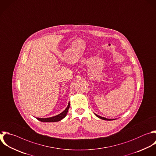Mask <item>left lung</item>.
I'll use <instances>...</instances> for the list:
<instances>
[{
  "label": "left lung",
  "instance_id": "8db88e82",
  "mask_svg": "<svg viewBox=\"0 0 156 156\" xmlns=\"http://www.w3.org/2000/svg\"><path fill=\"white\" fill-rule=\"evenodd\" d=\"M94 115L97 116V117H98L99 118H100V119H104V120H107V121H111V120H114V119H108V118H104V117H102V116H99V115H98L97 114H96V113H94Z\"/></svg>",
  "mask_w": 156,
  "mask_h": 156
}]
</instances>
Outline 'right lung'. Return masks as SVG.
Wrapping results in <instances>:
<instances>
[{
	"label": "right lung",
	"instance_id": "add662e5",
	"mask_svg": "<svg viewBox=\"0 0 156 156\" xmlns=\"http://www.w3.org/2000/svg\"><path fill=\"white\" fill-rule=\"evenodd\" d=\"M70 107V102H69L68 106L66 107V108H65V110L62 112V113H60V114L54 116H52V117H49V118H36L37 119H38L40 121L42 122H57V121H59L60 120H62V119H63L67 115L68 112V109Z\"/></svg>",
	"mask_w": 156,
	"mask_h": 156
}]
</instances>
